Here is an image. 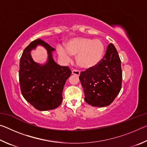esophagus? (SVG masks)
<instances>
[{
	"label": "esophagus",
	"instance_id": "34e87169",
	"mask_svg": "<svg viewBox=\"0 0 147 147\" xmlns=\"http://www.w3.org/2000/svg\"><path fill=\"white\" fill-rule=\"evenodd\" d=\"M72 74H75L76 76H79L80 74V72L78 70H73L72 71Z\"/></svg>",
	"mask_w": 147,
	"mask_h": 147
}]
</instances>
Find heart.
Instances as JSON below:
<instances>
[{
    "label": "heart",
    "instance_id": "1",
    "mask_svg": "<svg viewBox=\"0 0 147 147\" xmlns=\"http://www.w3.org/2000/svg\"><path fill=\"white\" fill-rule=\"evenodd\" d=\"M65 47L58 46L59 55L66 60H71L72 55L76 56V61L81 68L91 69L100 63L105 53V45L100 39L88 38H72Z\"/></svg>",
    "mask_w": 147,
    "mask_h": 147
}]
</instances>
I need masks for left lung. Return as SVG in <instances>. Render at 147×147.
Returning a JSON list of instances; mask_svg holds the SVG:
<instances>
[{"mask_svg":"<svg viewBox=\"0 0 147 147\" xmlns=\"http://www.w3.org/2000/svg\"><path fill=\"white\" fill-rule=\"evenodd\" d=\"M122 78L121 59L115 47L110 43L97 66L81 72L79 79L85 101L93 106H109L121 91Z\"/></svg>","mask_w":147,"mask_h":147,"instance_id":"obj_1","label":"left lung"}]
</instances>
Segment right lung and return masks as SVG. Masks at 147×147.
Here are the masks:
<instances>
[{
  "instance_id": "right-lung-1",
  "label": "right lung",
  "mask_w": 147,
  "mask_h": 147,
  "mask_svg": "<svg viewBox=\"0 0 147 147\" xmlns=\"http://www.w3.org/2000/svg\"><path fill=\"white\" fill-rule=\"evenodd\" d=\"M38 45L43 46L48 53V60L44 65L36 63L31 56V50ZM54 51L48 43L38 39L26 47L20 59L21 93L27 102L40 111L51 110L60 105L64 85L71 74L68 67L60 66L54 61Z\"/></svg>"
}]
</instances>
